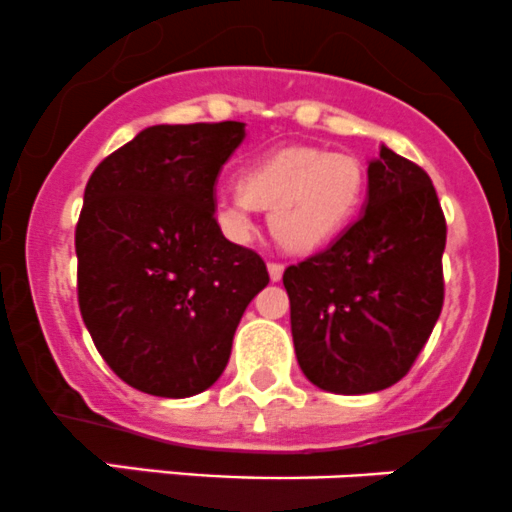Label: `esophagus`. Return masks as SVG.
<instances>
[{
	"label": "esophagus",
	"instance_id": "esophagus-1",
	"mask_svg": "<svg viewBox=\"0 0 512 512\" xmlns=\"http://www.w3.org/2000/svg\"><path fill=\"white\" fill-rule=\"evenodd\" d=\"M268 276H271L273 283L281 281V278H283V263H276V261L268 263Z\"/></svg>",
	"mask_w": 512,
	"mask_h": 512
}]
</instances>
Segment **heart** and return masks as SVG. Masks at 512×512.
Instances as JSON below:
<instances>
[{
    "mask_svg": "<svg viewBox=\"0 0 512 512\" xmlns=\"http://www.w3.org/2000/svg\"><path fill=\"white\" fill-rule=\"evenodd\" d=\"M365 189L355 155L291 145L249 162L239 187L221 194L212 214L226 239L246 244L256 234V209H271L273 239L293 254H313L355 219Z\"/></svg>",
    "mask_w": 512,
    "mask_h": 512,
    "instance_id": "obj_1",
    "label": "heart"
}]
</instances>
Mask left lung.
<instances>
[{
  "label": "left lung",
  "instance_id": "left-lung-1",
  "mask_svg": "<svg viewBox=\"0 0 512 512\" xmlns=\"http://www.w3.org/2000/svg\"><path fill=\"white\" fill-rule=\"evenodd\" d=\"M444 249L446 219L429 175L382 145L367 167L362 217L283 273L305 377L335 394L397 384L441 315Z\"/></svg>",
  "mask_w": 512,
  "mask_h": 512
}]
</instances>
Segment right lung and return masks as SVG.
<instances>
[{
    "instance_id": "obj_1",
    "label": "right lung",
    "mask_w": 512,
    "mask_h": 512,
    "mask_svg": "<svg viewBox=\"0 0 512 512\" xmlns=\"http://www.w3.org/2000/svg\"><path fill=\"white\" fill-rule=\"evenodd\" d=\"M244 123L152 125L93 170L76 226L78 305L100 357L152 397L204 392L246 305L268 286L256 251L224 239L214 184Z\"/></svg>"
}]
</instances>
